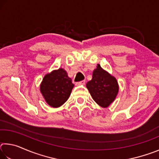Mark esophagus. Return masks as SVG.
Returning a JSON list of instances; mask_svg holds the SVG:
<instances>
[{"label": "esophagus", "instance_id": "esophagus-1", "mask_svg": "<svg viewBox=\"0 0 159 159\" xmlns=\"http://www.w3.org/2000/svg\"><path fill=\"white\" fill-rule=\"evenodd\" d=\"M85 80H83L81 81H79V82H77L76 83V85H85Z\"/></svg>", "mask_w": 159, "mask_h": 159}]
</instances>
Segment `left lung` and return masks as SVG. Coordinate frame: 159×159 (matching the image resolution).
I'll return each instance as SVG.
<instances>
[{
  "label": "left lung",
  "mask_w": 159,
  "mask_h": 159,
  "mask_svg": "<svg viewBox=\"0 0 159 159\" xmlns=\"http://www.w3.org/2000/svg\"><path fill=\"white\" fill-rule=\"evenodd\" d=\"M90 95L97 104L103 108L108 107L114 101L118 93L116 78L98 64L93 73L92 80L86 84Z\"/></svg>",
  "instance_id": "8db88e82"
}]
</instances>
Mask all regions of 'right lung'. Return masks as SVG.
I'll list each match as a JSON object with an SVG mask.
<instances>
[{"label": "right lung", "mask_w": 159, "mask_h": 159, "mask_svg": "<svg viewBox=\"0 0 159 159\" xmlns=\"http://www.w3.org/2000/svg\"><path fill=\"white\" fill-rule=\"evenodd\" d=\"M74 85L62 68L45 75L40 90L48 105L57 108L69 99Z\"/></svg>", "instance_id": "obj_1"}]
</instances>
